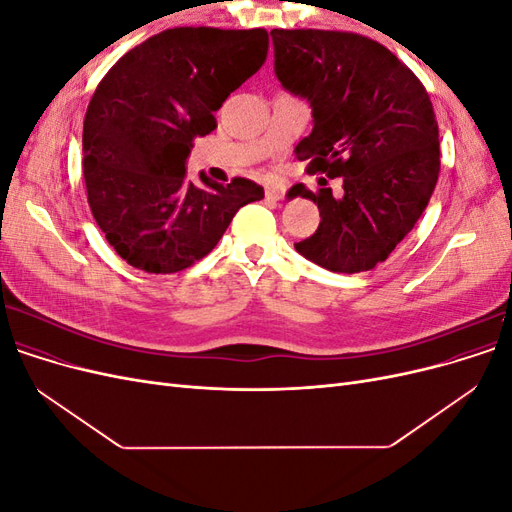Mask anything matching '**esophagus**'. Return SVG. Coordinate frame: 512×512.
Here are the masks:
<instances>
[{"label": "esophagus", "mask_w": 512, "mask_h": 512, "mask_svg": "<svg viewBox=\"0 0 512 512\" xmlns=\"http://www.w3.org/2000/svg\"><path fill=\"white\" fill-rule=\"evenodd\" d=\"M286 188H288V185H286V183H282V181H271V183H267L265 194H267V198L280 200V198H284V194H286Z\"/></svg>", "instance_id": "34e87169"}]
</instances>
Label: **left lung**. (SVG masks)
I'll return each instance as SVG.
<instances>
[{
	"mask_svg": "<svg viewBox=\"0 0 512 512\" xmlns=\"http://www.w3.org/2000/svg\"><path fill=\"white\" fill-rule=\"evenodd\" d=\"M275 76L307 100L314 128L294 149L309 173L344 179V196L303 183L288 198H309L320 211L297 252L333 273L374 269L421 218L440 173L433 106L401 61L359 34L273 29Z\"/></svg>",
	"mask_w": 512,
	"mask_h": 512,
	"instance_id": "obj_1",
	"label": "left lung"
}]
</instances>
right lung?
Masks as SVG:
<instances>
[{
  "mask_svg": "<svg viewBox=\"0 0 512 512\" xmlns=\"http://www.w3.org/2000/svg\"><path fill=\"white\" fill-rule=\"evenodd\" d=\"M265 29L177 27L134 46L100 81L83 123V175L96 224L147 273L207 256L235 213L265 190L247 179L203 185L185 175L213 113L265 64Z\"/></svg>",
  "mask_w": 512,
  "mask_h": 512,
  "instance_id": "right-lung-1",
  "label": "right lung"
}]
</instances>
